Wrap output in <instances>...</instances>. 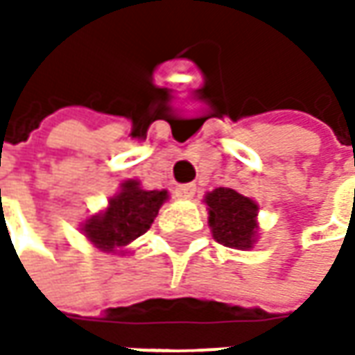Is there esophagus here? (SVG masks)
I'll list each match as a JSON object with an SVG mask.
<instances>
[{"label":"esophagus","instance_id":"esophagus-1","mask_svg":"<svg viewBox=\"0 0 355 355\" xmlns=\"http://www.w3.org/2000/svg\"><path fill=\"white\" fill-rule=\"evenodd\" d=\"M173 193H175V198H180V199L193 198V193H196V185L193 184L178 185V187L173 189Z\"/></svg>","mask_w":355,"mask_h":355}]
</instances>
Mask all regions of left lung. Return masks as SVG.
Returning a JSON list of instances; mask_svg holds the SVG:
<instances>
[{"mask_svg":"<svg viewBox=\"0 0 355 355\" xmlns=\"http://www.w3.org/2000/svg\"><path fill=\"white\" fill-rule=\"evenodd\" d=\"M205 203L215 241L231 249H251L257 235V203L229 187L207 193Z\"/></svg>","mask_w":355,"mask_h":355,"instance_id":"left-lung-1","label":"left lung"}]
</instances>
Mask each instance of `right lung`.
<instances>
[{"label": "right lung", "instance_id": "1", "mask_svg": "<svg viewBox=\"0 0 355 355\" xmlns=\"http://www.w3.org/2000/svg\"><path fill=\"white\" fill-rule=\"evenodd\" d=\"M166 199L168 191H146L138 182L130 180L122 184L116 198L110 199L108 209L90 217L83 229L98 249L114 251L150 229Z\"/></svg>", "mask_w": 355, "mask_h": 355}]
</instances>
